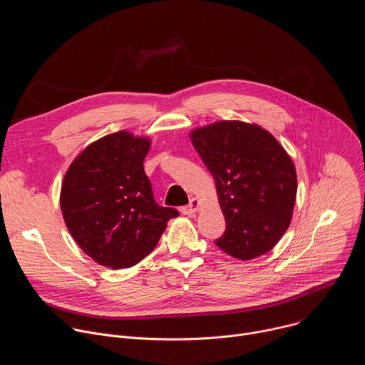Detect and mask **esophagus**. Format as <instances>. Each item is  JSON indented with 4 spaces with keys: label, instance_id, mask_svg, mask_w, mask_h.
Listing matches in <instances>:
<instances>
[{
    "label": "esophagus",
    "instance_id": "1",
    "mask_svg": "<svg viewBox=\"0 0 365 365\" xmlns=\"http://www.w3.org/2000/svg\"><path fill=\"white\" fill-rule=\"evenodd\" d=\"M199 206H200V200L196 199V197H192L190 202H189V205L180 207V212H182L183 215H193V214L199 210Z\"/></svg>",
    "mask_w": 365,
    "mask_h": 365
}]
</instances>
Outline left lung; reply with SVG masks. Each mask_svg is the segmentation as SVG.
Masks as SVG:
<instances>
[{"instance_id": "8db88e82", "label": "left lung", "mask_w": 365, "mask_h": 365, "mask_svg": "<svg viewBox=\"0 0 365 365\" xmlns=\"http://www.w3.org/2000/svg\"><path fill=\"white\" fill-rule=\"evenodd\" d=\"M190 140L215 179L225 234L215 244L238 259L269 252L290 225L297 176L287 151L264 128L217 121Z\"/></svg>"}]
</instances>
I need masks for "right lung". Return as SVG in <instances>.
Instances as JSON below:
<instances>
[{"mask_svg":"<svg viewBox=\"0 0 365 365\" xmlns=\"http://www.w3.org/2000/svg\"><path fill=\"white\" fill-rule=\"evenodd\" d=\"M150 138L118 131L91 143L69 166L61 207L78 245L95 263L128 269L158 245L179 212L159 206L144 172Z\"/></svg>","mask_w":365,"mask_h":365,"instance_id":"add662e5","label":"right lung"}]
</instances>
